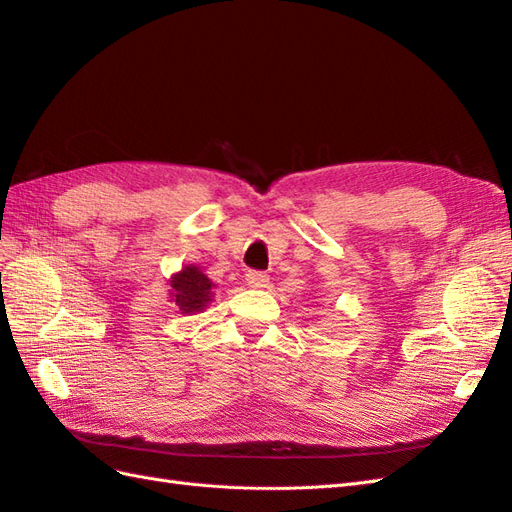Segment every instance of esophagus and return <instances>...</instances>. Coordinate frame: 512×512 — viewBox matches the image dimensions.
<instances>
[{"instance_id":"esophagus-1","label":"esophagus","mask_w":512,"mask_h":512,"mask_svg":"<svg viewBox=\"0 0 512 512\" xmlns=\"http://www.w3.org/2000/svg\"><path fill=\"white\" fill-rule=\"evenodd\" d=\"M245 282H247V286H252V288H267V284H269V275L265 273V271H247L245 273Z\"/></svg>"}]
</instances>
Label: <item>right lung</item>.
<instances>
[{"label":"right lung","mask_w":512,"mask_h":512,"mask_svg":"<svg viewBox=\"0 0 512 512\" xmlns=\"http://www.w3.org/2000/svg\"><path fill=\"white\" fill-rule=\"evenodd\" d=\"M173 297L183 314H192L205 309L211 301V280L196 267H185L173 277Z\"/></svg>","instance_id":"add662e5"}]
</instances>
